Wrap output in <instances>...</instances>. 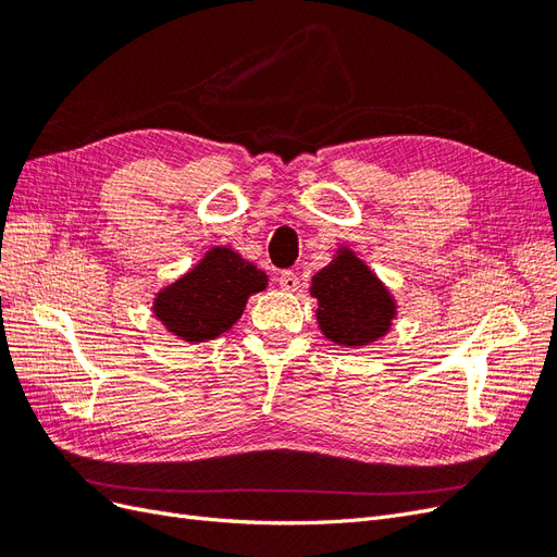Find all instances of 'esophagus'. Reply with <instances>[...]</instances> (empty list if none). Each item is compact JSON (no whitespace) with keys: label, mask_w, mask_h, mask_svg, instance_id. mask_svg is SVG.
<instances>
[{"label":"esophagus","mask_w":557,"mask_h":557,"mask_svg":"<svg viewBox=\"0 0 557 557\" xmlns=\"http://www.w3.org/2000/svg\"><path fill=\"white\" fill-rule=\"evenodd\" d=\"M278 283H281V290L295 293L299 288V276L295 272H290V269H285V272H281V276H278Z\"/></svg>","instance_id":"1"}]
</instances>
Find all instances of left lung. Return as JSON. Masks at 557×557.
<instances>
[{"mask_svg":"<svg viewBox=\"0 0 557 557\" xmlns=\"http://www.w3.org/2000/svg\"><path fill=\"white\" fill-rule=\"evenodd\" d=\"M311 295L318 299L320 330L339 346L376 342L395 318L391 293L348 248L311 278Z\"/></svg>","mask_w":557,"mask_h":557,"instance_id":"8db88e82","label":"left lung"}]
</instances>
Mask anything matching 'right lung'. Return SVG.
Here are the masks:
<instances>
[{"mask_svg":"<svg viewBox=\"0 0 557 557\" xmlns=\"http://www.w3.org/2000/svg\"><path fill=\"white\" fill-rule=\"evenodd\" d=\"M267 274L232 248H211L188 274L156 297V315L178 339L201 344L227 332L252 293L264 290Z\"/></svg>","mask_w":557,"mask_h":557,"instance_id":"add662e5","label":"right lung"}]
</instances>
